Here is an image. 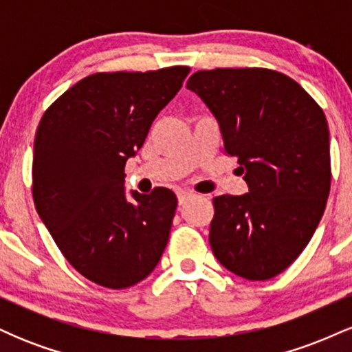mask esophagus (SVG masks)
I'll return each instance as SVG.
<instances>
[{
  "label": "esophagus",
  "instance_id": "1",
  "mask_svg": "<svg viewBox=\"0 0 352 352\" xmlns=\"http://www.w3.org/2000/svg\"><path fill=\"white\" fill-rule=\"evenodd\" d=\"M192 199V193H188V192H180L179 193V205L180 207H184L185 204H187V201Z\"/></svg>",
  "mask_w": 352,
  "mask_h": 352
}]
</instances>
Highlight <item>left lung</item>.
Segmentation results:
<instances>
[{"label": "left lung", "instance_id": "obj_1", "mask_svg": "<svg viewBox=\"0 0 352 352\" xmlns=\"http://www.w3.org/2000/svg\"><path fill=\"white\" fill-rule=\"evenodd\" d=\"M187 89L217 119L240 164L245 195L213 200L210 246L221 266L250 281L285 272L309 243L331 185L329 129L322 109L281 72L199 71Z\"/></svg>", "mask_w": 352, "mask_h": 352}]
</instances>
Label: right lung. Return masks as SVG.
I'll list each match as a JSON object with an SVG mask.
<instances>
[{
    "label": "right lung",
    "mask_w": 352,
    "mask_h": 352,
    "mask_svg": "<svg viewBox=\"0 0 352 352\" xmlns=\"http://www.w3.org/2000/svg\"><path fill=\"white\" fill-rule=\"evenodd\" d=\"M188 67L98 72L44 112L34 137L33 197L60 253L87 280L122 289L147 278L167 246L177 197L125 192L137 155Z\"/></svg>",
    "instance_id": "add662e5"
}]
</instances>
